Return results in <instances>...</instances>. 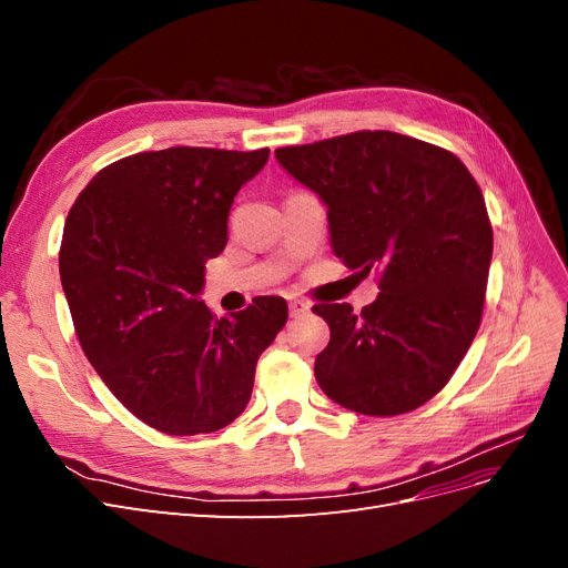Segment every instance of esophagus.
Here are the masks:
<instances>
[{
	"label": "esophagus",
	"mask_w": 568,
	"mask_h": 568,
	"mask_svg": "<svg viewBox=\"0 0 568 568\" xmlns=\"http://www.w3.org/2000/svg\"><path fill=\"white\" fill-rule=\"evenodd\" d=\"M307 311H311V305H307L305 301L294 298V301L288 303V313H291V317H301V315H305Z\"/></svg>",
	"instance_id": "esophagus-1"
}]
</instances>
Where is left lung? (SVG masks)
<instances>
[{
	"mask_svg": "<svg viewBox=\"0 0 568 568\" xmlns=\"http://www.w3.org/2000/svg\"><path fill=\"white\" fill-rule=\"evenodd\" d=\"M274 156L324 201L346 267L379 277L359 315L313 307L332 332L315 359L320 388L369 417L417 409L450 382L484 315L493 227L476 180L455 153L388 130Z\"/></svg>",
	"mask_w": 568,
	"mask_h": 568,
	"instance_id": "obj_1",
	"label": "left lung"
}]
</instances>
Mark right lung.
<instances>
[{"label":"right lung","instance_id":"obj_1","mask_svg":"<svg viewBox=\"0 0 568 568\" xmlns=\"http://www.w3.org/2000/svg\"><path fill=\"white\" fill-rule=\"evenodd\" d=\"M270 149L170 146L90 180L65 217L63 294L92 367L136 419L168 436L213 434L246 409L255 365L286 324L280 296L217 320L199 301L227 215Z\"/></svg>","mask_w":568,"mask_h":568}]
</instances>
